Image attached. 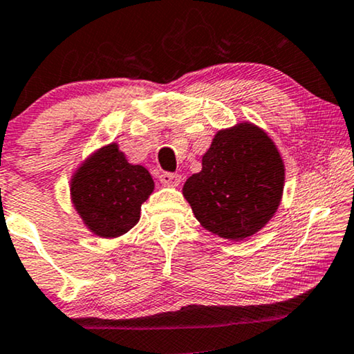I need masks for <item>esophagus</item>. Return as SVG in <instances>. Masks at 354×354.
<instances>
[{
  "label": "esophagus",
  "mask_w": 354,
  "mask_h": 354,
  "mask_svg": "<svg viewBox=\"0 0 354 354\" xmlns=\"http://www.w3.org/2000/svg\"><path fill=\"white\" fill-rule=\"evenodd\" d=\"M160 183L163 186L176 187L179 186V183H181V175H178V173H162Z\"/></svg>",
  "instance_id": "1"
}]
</instances>
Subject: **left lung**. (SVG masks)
<instances>
[{
  "mask_svg": "<svg viewBox=\"0 0 354 354\" xmlns=\"http://www.w3.org/2000/svg\"><path fill=\"white\" fill-rule=\"evenodd\" d=\"M283 179L286 167L272 139L242 122L215 134L202 170L187 178L183 196L207 231L243 241L274 216Z\"/></svg>",
  "mask_w": 354,
  "mask_h": 354,
  "instance_id": "left-lung-1",
  "label": "left lung"
}]
</instances>
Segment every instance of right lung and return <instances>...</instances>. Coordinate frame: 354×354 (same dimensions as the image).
<instances>
[{
    "instance_id": "obj_1",
    "label": "right lung",
    "mask_w": 354,
    "mask_h": 354,
    "mask_svg": "<svg viewBox=\"0 0 354 354\" xmlns=\"http://www.w3.org/2000/svg\"><path fill=\"white\" fill-rule=\"evenodd\" d=\"M153 191L142 165H133L117 142L93 152L71 179V198L94 236L113 239L138 225L141 205Z\"/></svg>"
}]
</instances>
